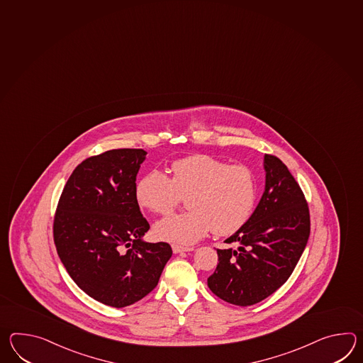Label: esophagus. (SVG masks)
I'll list each match as a JSON object with an SVG mask.
<instances>
[{"label": "esophagus", "instance_id": "1", "mask_svg": "<svg viewBox=\"0 0 363 363\" xmlns=\"http://www.w3.org/2000/svg\"><path fill=\"white\" fill-rule=\"evenodd\" d=\"M172 250L174 254H179V252H187V251H193L194 247H186V246H179V245H173Z\"/></svg>", "mask_w": 363, "mask_h": 363}]
</instances>
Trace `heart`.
I'll use <instances>...</instances> for the list:
<instances>
[{
	"label": "heart",
	"instance_id": "b5f03b06",
	"mask_svg": "<svg viewBox=\"0 0 363 363\" xmlns=\"http://www.w3.org/2000/svg\"><path fill=\"white\" fill-rule=\"evenodd\" d=\"M172 172L170 178L162 170H150L135 186L138 203L160 215L169 213L187 196L189 212L155 224L157 240L191 245L212 229L218 235L233 234L250 218L258 187L249 168L208 155H193L173 162Z\"/></svg>",
	"mask_w": 363,
	"mask_h": 363
}]
</instances>
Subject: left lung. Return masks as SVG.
I'll list each match as a JSON object with an SVG mask.
<instances>
[{
    "instance_id": "left-lung-1",
    "label": "left lung",
    "mask_w": 363,
    "mask_h": 363,
    "mask_svg": "<svg viewBox=\"0 0 363 363\" xmlns=\"http://www.w3.org/2000/svg\"><path fill=\"white\" fill-rule=\"evenodd\" d=\"M264 193L246 224L218 250V263L207 280L218 298L251 306L289 279L306 247L310 215L305 195L286 165L264 155Z\"/></svg>"
}]
</instances>
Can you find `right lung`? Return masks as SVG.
Here are the masks:
<instances>
[{"label": "right lung", "instance_id": "right-lung-1", "mask_svg": "<svg viewBox=\"0 0 363 363\" xmlns=\"http://www.w3.org/2000/svg\"><path fill=\"white\" fill-rule=\"evenodd\" d=\"M145 150L121 148L82 162L57 206L53 235L67 274L89 297L129 306L155 289L172 257L165 242L150 243L135 181Z\"/></svg>", "mask_w": 363, "mask_h": 363}]
</instances>
